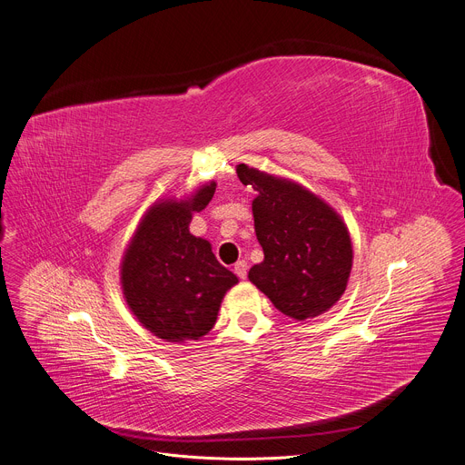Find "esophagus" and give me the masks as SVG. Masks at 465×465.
Masks as SVG:
<instances>
[{"label": "esophagus", "instance_id": "obj_1", "mask_svg": "<svg viewBox=\"0 0 465 465\" xmlns=\"http://www.w3.org/2000/svg\"><path fill=\"white\" fill-rule=\"evenodd\" d=\"M233 271H235V274L241 278V280H244L246 278V272H248V265H246V262H237L235 263V267H233Z\"/></svg>", "mask_w": 465, "mask_h": 465}]
</instances>
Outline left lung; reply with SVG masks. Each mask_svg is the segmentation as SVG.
<instances>
[{
	"label": "left lung",
	"mask_w": 465,
	"mask_h": 465,
	"mask_svg": "<svg viewBox=\"0 0 465 465\" xmlns=\"http://www.w3.org/2000/svg\"><path fill=\"white\" fill-rule=\"evenodd\" d=\"M242 185H252L256 237L263 262L248 271L254 283L283 315L306 321L326 313L347 289L354 250L341 215L321 196L244 163Z\"/></svg>",
	"instance_id": "left-lung-1"
}]
</instances>
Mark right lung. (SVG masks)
I'll use <instances>...</instances> for the list:
<instances>
[{"label": "right lung", "mask_w": 465, "mask_h": 465, "mask_svg": "<svg viewBox=\"0 0 465 465\" xmlns=\"http://www.w3.org/2000/svg\"><path fill=\"white\" fill-rule=\"evenodd\" d=\"M215 189V182H207L189 196L155 200L124 250V301L159 340L198 341L215 326L224 294L239 282L217 262L211 242L189 232L193 215Z\"/></svg>", "instance_id": "add662e5"}]
</instances>
